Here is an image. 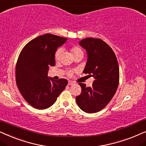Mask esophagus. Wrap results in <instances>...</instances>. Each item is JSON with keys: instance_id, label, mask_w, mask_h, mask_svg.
<instances>
[{"instance_id": "esophagus-1", "label": "esophagus", "mask_w": 146, "mask_h": 146, "mask_svg": "<svg viewBox=\"0 0 146 146\" xmlns=\"http://www.w3.org/2000/svg\"><path fill=\"white\" fill-rule=\"evenodd\" d=\"M74 82H73V81H69V82H68V85H73L74 84Z\"/></svg>"}]
</instances>
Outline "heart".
I'll use <instances>...</instances> for the list:
<instances>
[{"instance_id":"1","label":"heart","mask_w":146,"mask_h":146,"mask_svg":"<svg viewBox=\"0 0 146 146\" xmlns=\"http://www.w3.org/2000/svg\"><path fill=\"white\" fill-rule=\"evenodd\" d=\"M63 48H59L57 50H56V52L55 53V60L58 61V60L60 59V58H61V57L62 53H63ZM71 52H72V54H73V55H75V54L83 53V50H81L80 48L78 47V46H73V47L71 48ZM73 73H74V71H69L67 73V75H69V76H72L73 74Z\"/></svg>"}]
</instances>
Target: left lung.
<instances>
[{
	"label": "left lung",
	"instance_id": "8db88e82",
	"mask_svg": "<svg viewBox=\"0 0 146 146\" xmlns=\"http://www.w3.org/2000/svg\"><path fill=\"white\" fill-rule=\"evenodd\" d=\"M79 44L87 53L83 73H88L95 80L91 87L79 83L81 93L76 97V102L83 111L96 113L103 110L115 95L119 85V65L113 50L100 38H84Z\"/></svg>",
	"mask_w": 146,
	"mask_h": 146
}]
</instances>
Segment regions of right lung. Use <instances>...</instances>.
Instances as JSON below:
<instances>
[{"label":"right lung","instance_id":"1","mask_svg":"<svg viewBox=\"0 0 146 146\" xmlns=\"http://www.w3.org/2000/svg\"><path fill=\"white\" fill-rule=\"evenodd\" d=\"M67 38L44 34L24 46L16 65V83L25 100L33 108L44 110L56 102L68 81L48 77L50 66H55V53Z\"/></svg>","mask_w":146,"mask_h":146}]
</instances>
